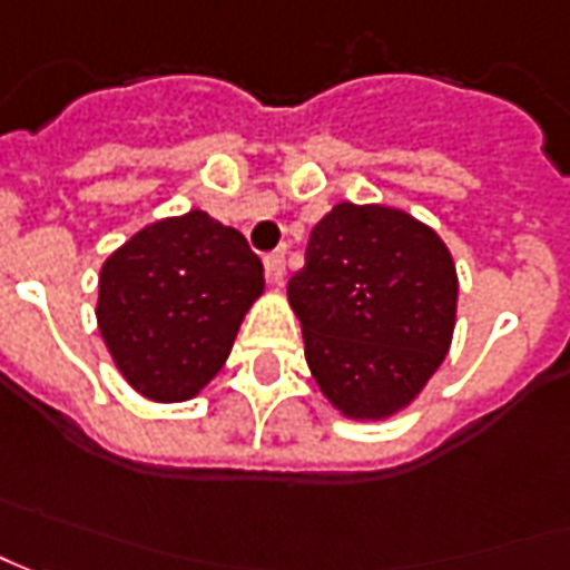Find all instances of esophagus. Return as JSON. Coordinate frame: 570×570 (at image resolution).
I'll return each mask as SVG.
<instances>
[{"label": "esophagus", "instance_id": "obj_1", "mask_svg": "<svg viewBox=\"0 0 570 570\" xmlns=\"http://www.w3.org/2000/svg\"><path fill=\"white\" fill-rule=\"evenodd\" d=\"M263 269H266V278H269V285H282V278H285V250H276V254H269V257L263 259Z\"/></svg>", "mask_w": 570, "mask_h": 570}]
</instances>
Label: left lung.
Returning a JSON list of instances; mask_svg holds the SVG:
<instances>
[{"label":"left lung","instance_id":"1","mask_svg":"<svg viewBox=\"0 0 570 570\" xmlns=\"http://www.w3.org/2000/svg\"><path fill=\"white\" fill-rule=\"evenodd\" d=\"M313 383L347 420H389L433 380L454 335L458 273L426 223L385 204H335L288 282Z\"/></svg>","mask_w":570,"mask_h":570}]
</instances>
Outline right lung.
<instances>
[{"label": "right lung", "instance_id": "1", "mask_svg": "<svg viewBox=\"0 0 570 570\" xmlns=\"http://www.w3.org/2000/svg\"><path fill=\"white\" fill-rule=\"evenodd\" d=\"M266 288L240 232L204 209L144 225L99 269L97 326L137 395L175 404L213 383Z\"/></svg>", "mask_w": 570, "mask_h": 570}]
</instances>
